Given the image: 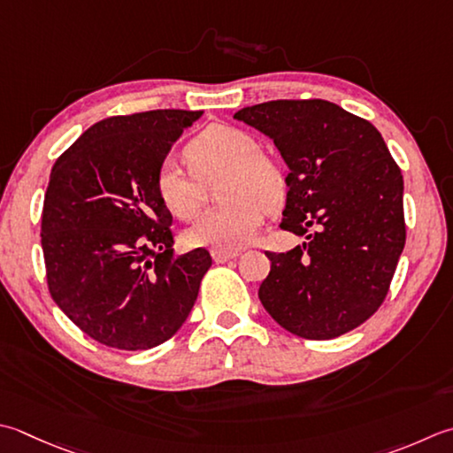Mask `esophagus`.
Wrapping results in <instances>:
<instances>
[{
	"instance_id": "esophagus-1",
	"label": "esophagus",
	"mask_w": 453,
	"mask_h": 453,
	"mask_svg": "<svg viewBox=\"0 0 453 453\" xmlns=\"http://www.w3.org/2000/svg\"><path fill=\"white\" fill-rule=\"evenodd\" d=\"M239 255H242L239 250H211V257H214L216 263H226L229 259H235Z\"/></svg>"
}]
</instances>
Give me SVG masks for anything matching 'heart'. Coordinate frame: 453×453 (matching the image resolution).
I'll list each match as a JSON object with an SVG mask.
<instances>
[{
    "mask_svg": "<svg viewBox=\"0 0 453 453\" xmlns=\"http://www.w3.org/2000/svg\"><path fill=\"white\" fill-rule=\"evenodd\" d=\"M257 141L229 126H210L184 147L186 171L173 158L157 168L155 190L166 210L180 219L198 216L203 184L224 171L218 196L188 232L186 243L211 250H239L251 242L265 219V210L279 208L287 198V179L273 158L257 153Z\"/></svg>",
    "mask_w": 453,
    "mask_h": 453,
    "instance_id": "1",
    "label": "heart"
}]
</instances>
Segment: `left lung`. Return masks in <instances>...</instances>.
Masks as SVG:
<instances>
[{
	"mask_svg": "<svg viewBox=\"0 0 453 453\" xmlns=\"http://www.w3.org/2000/svg\"><path fill=\"white\" fill-rule=\"evenodd\" d=\"M235 119L273 139L288 166L280 227L306 235L271 253L259 300L277 324L332 340L373 316L404 250L403 174L367 119L326 100H274Z\"/></svg>",
	"mask_w": 453,
	"mask_h": 453,
	"instance_id": "obj_1",
	"label": "left lung"
}]
</instances>
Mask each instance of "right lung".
I'll return each mask as SVG.
<instances>
[{
	"instance_id": "right-lung-1",
	"label": "right lung",
	"mask_w": 453,
	"mask_h": 453,
	"mask_svg": "<svg viewBox=\"0 0 453 453\" xmlns=\"http://www.w3.org/2000/svg\"><path fill=\"white\" fill-rule=\"evenodd\" d=\"M202 115L153 110L94 123L62 153L44 194L41 245L49 292L92 340L139 351L171 340L211 265L174 253L157 168Z\"/></svg>"
}]
</instances>
